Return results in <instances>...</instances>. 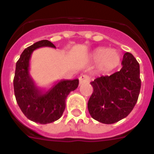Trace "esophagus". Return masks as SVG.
I'll return each mask as SVG.
<instances>
[{
    "mask_svg": "<svg viewBox=\"0 0 154 154\" xmlns=\"http://www.w3.org/2000/svg\"><path fill=\"white\" fill-rule=\"evenodd\" d=\"M90 81V77L87 75H82L81 77H79V82L80 85L84 84V83H87Z\"/></svg>",
    "mask_w": 154,
    "mask_h": 154,
    "instance_id": "obj_1",
    "label": "esophagus"
}]
</instances>
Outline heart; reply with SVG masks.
<instances>
[{
  "mask_svg": "<svg viewBox=\"0 0 154 154\" xmlns=\"http://www.w3.org/2000/svg\"><path fill=\"white\" fill-rule=\"evenodd\" d=\"M93 59L94 61L100 63L101 69L109 72L119 65L122 56L119 52L115 49L98 48L93 53Z\"/></svg>",
  "mask_w": 154,
  "mask_h": 154,
  "instance_id": "1",
  "label": "heart"
}]
</instances>
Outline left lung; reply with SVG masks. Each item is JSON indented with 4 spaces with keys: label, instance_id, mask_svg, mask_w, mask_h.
<instances>
[{
    "label": "left lung",
    "instance_id": "left-lung-1",
    "mask_svg": "<svg viewBox=\"0 0 154 154\" xmlns=\"http://www.w3.org/2000/svg\"><path fill=\"white\" fill-rule=\"evenodd\" d=\"M122 68L110 76L90 82L94 88L88 109L103 124H113L126 117L136 105L141 89L140 65L131 53L123 56Z\"/></svg>",
    "mask_w": 154,
    "mask_h": 154
}]
</instances>
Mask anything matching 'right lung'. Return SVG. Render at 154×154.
I'll return each mask as SVG.
<instances>
[{
	"mask_svg": "<svg viewBox=\"0 0 154 154\" xmlns=\"http://www.w3.org/2000/svg\"><path fill=\"white\" fill-rule=\"evenodd\" d=\"M55 45L42 40L28 47L16 64L13 88L16 100L25 117L30 121L49 124L60 118L65 109V100L71 91L78 87L79 80H61L48 90L35 85L29 73V60L32 52L41 47Z\"/></svg>",
	"mask_w": 154,
	"mask_h": 154,
	"instance_id": "add662e5",
	"label": "right lung"
}]
</instances>
